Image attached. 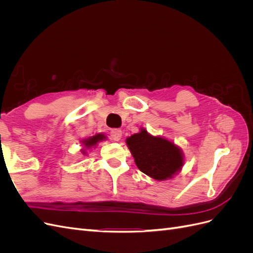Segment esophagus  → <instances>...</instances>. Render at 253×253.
I'll return each instance as SVG.
<instances>
[{
  "label": "esophagus",
  "mask_w": 253,
  "mask_h": 253,
  "mask_svg": "<svg viewBox=\"0 0 253 253\" xmlns=\"http://www.w3.org/2000/svg\"><path fill=\"white\" fill-rule=\"evenodd\" d=\"M111 137H112L113 140L119 141L121 139V137H122V131H121V129H117V128L112 129V131H111Z\"/></svg>",
  "instance_id": "esophagus-1"
}]
</instances>
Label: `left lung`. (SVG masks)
Returning <instances> with one entry per match:
<instances>
[{"instance_id":"obj_1","label":"left lung","mask_w":253,"mask_h":253,"mask_svg":"<svg viewBox=\"0 0 253 253\" xmlns=\"http://www.w3.org/2000/svg\"><path fill=\"white\" fill-rule=\"evenodd\" d=\"M126 143L137 168L155 180L172 179L185 165L180 147L165 137L151 135L144 127L128 136Z\"/></svg>"}]
</instances>
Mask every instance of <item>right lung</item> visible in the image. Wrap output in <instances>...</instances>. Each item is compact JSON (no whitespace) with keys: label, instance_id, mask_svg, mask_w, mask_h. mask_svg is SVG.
<instances>
[{"label":"right lung","instance_id":"obj_1","mask_svg":"<svg viewBox=\"0 0 253 253\" xmlns=\"http://www.w3.org/2000/svg\"><path fill=\"white\" fill-rule=\"evenodd\" d=\"M106 139V136L103 133H97L94 136H89L87 138L81 140V153L83 155H87V151H91V149L96 148L99 142Z\"/></svg>","mask_w":253,"mask_h":253}]
</instances>
